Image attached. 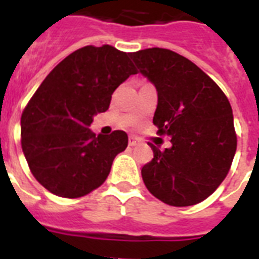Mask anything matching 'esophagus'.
Masks as SVG:
<instances>
[{"label":"esophagus","mask_w":259,"mask_h":259,"mask_svg":"<svg viewBox=\"0 0 259 259\" xmlns=\"http://www.w3.org/2000/svg\"><path fill=\"white\" fill-rule=\"evenodd\" d=\"M140 144V140L136 137H129V146H136Z\"/></svg>","instance_id":"obj_1"}]
</instances>
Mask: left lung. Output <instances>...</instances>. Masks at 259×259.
<instances>
[{"label": "left lung", "instance_id": "8db88e82", "mask_svg": "<svg viewBox=\"0 0 259 259\" xmlns=\"http://www.w3.org/2000/svg\"><path fill=\"white\" fill-rule=\"evenodd\" d=\"M157 91L153 123L172 146L142 166L149 192L175 207L200 203L225 180L237 150L233 109L217 83L184 56L164 48L130 54Z\"/></svg>", "mask_w": 259, "mask_h": 259}]
</instances>
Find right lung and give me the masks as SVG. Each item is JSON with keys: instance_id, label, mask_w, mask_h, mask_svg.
<instances>
[{"instance_id": "1", "label": "right lung", "mask_w": 259, "mask_h": 259, "mask_svg": "<svg viewBox=\"0 0 259 259\" xmlns=\"http://www.w3.org/2000/svg\"><path fill=\"white\" fill-rule=\"evenodd\" d=\"M134 74L129 54L106 44L75 51L44 79L21 115L22 152L44 188L75 199L105 183L127 134L95 136L90 126Z\"/></svg>"}]
</instances>
